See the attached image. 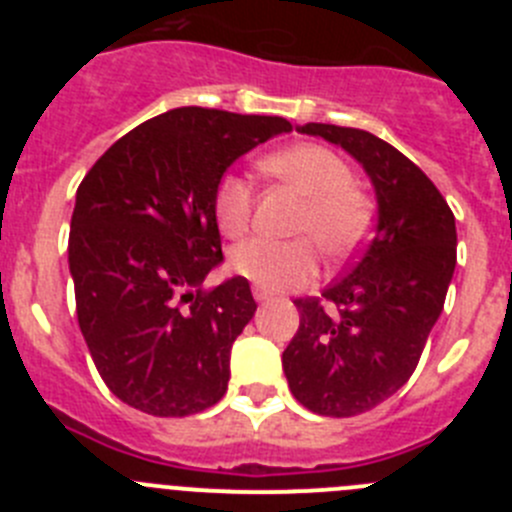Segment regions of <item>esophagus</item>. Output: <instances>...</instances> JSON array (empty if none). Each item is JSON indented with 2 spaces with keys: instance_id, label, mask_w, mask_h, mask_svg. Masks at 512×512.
<instances>
[{
  "instance_id": "esophagus-1",
  "label": "esophagus",
  "mask_w": 512,
  "mask_h": 512,
  "mask_svg": "<svg viewBox=\"0 0 512 512\" xmlns=\"http://www.w3.org/2000/svg\"><path fill=\"white\" fill-rule=\"evenodd\" d=\"M269 292H264V289H259V287H253V300H259V302H266L269 300Z\"/></svg>"
}]
</instances>
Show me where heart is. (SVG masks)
<instances>
[{"instance_id":"heart-1","label":"heart","mask_w":512,"mask_h":512,"mask_svg":"<svg viewBox=\"0 0 512 512\" xmlns=\"http://www.w3.org/2000/svg\"><path fill=\"white\" fill-rule=\"evenodd\" d=\"M264 171L295 189L302 200L295 235H307L330 259L354 251L372 220V205L354 184L351 166L330 148L318 143H297L261 161ZM212 212L220 233L238 238L251 225L253 187L246 176L228 171L217 179ZM230 269L256 287L279 289L307 284L318 271V253L310 241H266L251 238L230 251Z\"/></svg>"}]
</instances>
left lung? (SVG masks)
I'll use <instances>...</instances> for the list:
<instances>
[{
	"instance_id": "1",
	"label": "left lung",
	"mask_w": 512,
	"mask_h": 512,
	"mask_svg": "<svg viewBox=\"0 0 512 512\" xmlns=\"http://www.w3.org/2000/svg\"><path fill=\"white\" fill-rule=\"evenodd\" d=\"M300 133L351 153L377 192L372 238L323 297L295 300L300 328L282 354L300 405L351 418L377 408L415 372L454 277L456 223L436 184L387 140L323 122Z\"/></svg>"
}]
</instances>
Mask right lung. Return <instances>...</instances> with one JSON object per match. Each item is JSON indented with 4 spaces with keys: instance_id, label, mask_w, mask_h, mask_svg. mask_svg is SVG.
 I'll return each instance as SVG.
<instances>
[{
    "instance_id": "1",
    "label": "right lung",
    "mask_w": 512,
    "mask_h": 512,
    "mask_svg": "<svg viewBox=\"0 0 512 512\" xmlns=\"http://www.w3.org/2000/svg\"><path fill=\"white\" fill-rule=\"evenodd\" d=\"M284 117L176 107L112 143L76 189L69 269L99 377L130 408L184 418L228 390L230 348L256 312L248 279L202 289L223 261L212 212L235 158Z\"/></svg>"
}]
</instances>
